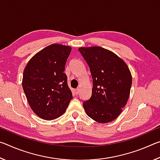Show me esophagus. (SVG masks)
Segmentation results:
<instances>
[{"label":"esophagus","instance_id":"esophagus-1","mask_svg":"<svg viewBox=\"0 0 160 160\" xmlns=\"http://www.w3.org/2000/svg\"><path fill=\"white\" fill-rule=\"evenodd\" d=\"M75 93L76 94H78L80 93V89L79 88H77V89H75Z\"/></svg>","mask_w":160,"mask_h":160}]
</instances>
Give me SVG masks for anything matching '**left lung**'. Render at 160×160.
Returning <instances> with one entry per match:
<instances>
[{"mask_svg": "<svg viewBox=\"0 0 160 160\" xmlns=\"http://www.w3.org/2000/svg\"><path fill=\"white\" fill-rule=\"evenodd\" d=\"M78 51L88 63L92 78L91 97L83 102L89 117L109 123L122 112L129 97L132 77L125 62L100 47H80Z\"/></svg>", "mask_w": 160, "mask_h": 160, "instance_id": "left-lung-1", "label": "left lung"}]
</instances>
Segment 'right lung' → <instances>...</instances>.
Segmentation results:
<instances>
[{
  "label": "right lung",
  "instance_id": "1",
  "mask_svg": "<svg viewBox=\"0 0 160 160\" xmlns=\"http://www.w3.org/2000/svg\"><path fill=\"white\" fill-rule=\"evenodd\" d=\"M71 47L51 44L38 52L24 70L23 90L32 111L44 120L58 118L72 98L64 73Z\"/></svg>",
  "mask_w": 160,
  "mask_h": 160
}]
</instances>
